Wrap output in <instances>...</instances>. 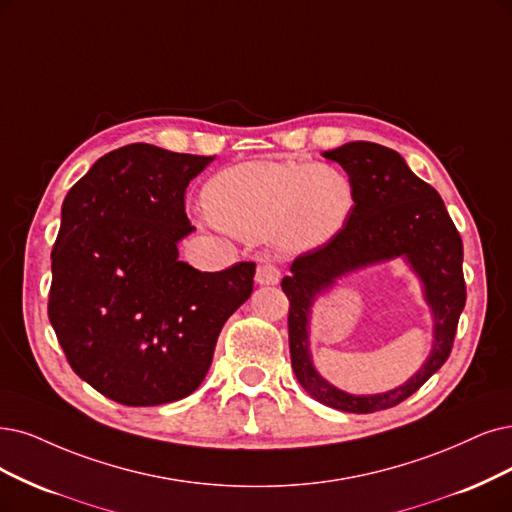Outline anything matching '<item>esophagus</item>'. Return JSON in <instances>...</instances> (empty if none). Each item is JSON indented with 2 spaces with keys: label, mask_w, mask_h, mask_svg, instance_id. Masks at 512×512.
<instances>
[{
  "label": "esophagus",
  "mask_w": 512,
  "mask_h": 512,
  "mask_svg": "<svg viewBox=\"0 0 512 512\" xmlns=\"http://www.w3.org/2000/svg\"><path fill=\"white\" fill-rule=\"evenodd\" d=\"M255 280L259 285H276L280 280V270L274 266V263H259V268L255 272Z\"/></svg>",
  "instance_id": "1"
}]
</instances>
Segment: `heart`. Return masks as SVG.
I'll return each instance as SVG.
<instances>
[{
    "label": "heart",
    "instance_id": "b5f03b06",
    "mask_svg": "<svg viewBox=\"0 0 512 512\" xmlns=\"http://www.w3.org/2000/svg\"><path fill=\"white\" fill-rule=\"evenodd\" d=\"M206 208L225 230L306 253L344 230L354 187L331 164L244 162L219 173L204 189Z\"/></svg>",
    "mask_w": 512,
    "mask_h": 512
}]
</instances>
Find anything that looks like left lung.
<instances>
[{
	"label": "left lung",
	"instance_id": "1",
	"mask_svg": "<svg viewBox=\"0 0 512 512\" xmlns=\"http://www.w3.org/2000/svg\"><path fill=\"white\" fill-rule=\"evenodd\" d=\"M325 158L342 164L348 173L354 208L342 232L299 255L291 263V276L282 278V291L289 297L291 365L299 384L318 403L348 413H373L409 399L449 358L466 304L464 246L437 189L415 177L394 149L352 141L325 151ZM401 254L423 278L435 314L431 358L401 389L373 397L346 395L327 385L311 367L307 354L311 299L337 275Z\"/></svg>",
	"mask_w": 512,
	"mask_h": 512
}]
</instances>
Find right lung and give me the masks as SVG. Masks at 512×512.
Returning a JSON list of instances; mask_svg holds the SVG:
<instances>
[{"instance_id": "1", "label": "right lung", "mask_w": 512, "mask_h": 512, "mask_svg": "<svg viewBox=\"0 0 512 512\" xmlns=\"http://www.w3.org/2000/svg\"><path fill=\"white\" fill-rule=\"evenodd\" d=\"M213 160L130 143L65 196L48 318L71 369L120 405L192 394L225 320L253 293V261L221 272L179 261L177 242L194 230L185 189Z\"/></svg>"}]
</instances>
